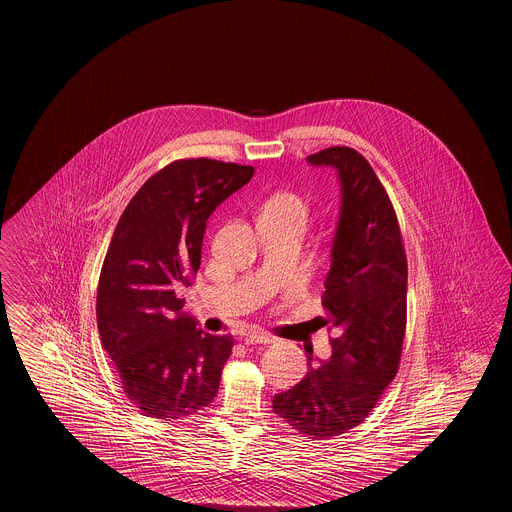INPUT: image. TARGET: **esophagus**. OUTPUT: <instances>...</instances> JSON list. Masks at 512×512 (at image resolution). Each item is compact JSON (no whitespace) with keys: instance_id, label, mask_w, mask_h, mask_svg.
<instances>
[{"instance_id":"esophagus-1","label":"esophagus","mask_w":512,"mask_h":512,"mask_svg":"<svg viewBox=\"0 0 512 512\" xmlns=\"http://www.w3.org/2000/svg\"><path fill=\"white\" fill-rule=\"evenodd\" d=\"M242 340L246 341V343H272L274 341V336H270V334H266V332H259V330H249V332H244L242 334Z\"/></svg>"}]
</instances>
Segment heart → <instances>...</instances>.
I'll return each mask as SVG.
<instances>
[{
  "mask_svg": "<svg viewBox=\"0 0 512 512\" xmlns=\"http://www.w3.org/2000/svg\"><path fill=\"white\" fill-rule=\"evenodd\" d=\"M259 219H270L306 229L310 219V204L296 193H276L264 202Z\"/></svg>",
  "mask_w": 512,
  "mask_h": 512,
  "instance_id": "b5f03b06",
  "label": "heart"
}]
</instances>
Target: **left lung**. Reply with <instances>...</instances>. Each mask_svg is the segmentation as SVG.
<instances>
[{
	"label": "left lung",
	"mask_w": 512,
	"mask_h": 512,
	"mask_svg": "<svg viewBox=\"0 0 512 512\" xmlns=\"http://www.w3.org/2000/svg\"><path fill=\"white\" fill-rule=\"evenodd\" d=\"M340 184V212L325 279L328 358L313 357L295 387L278 392L274 413L313 439L345 434L372 413L398 372L405 336L407 261L398 219L370 163L347 146L308 155Z\"/></svg>",
	"instance_id": "1"
}]
</instances>
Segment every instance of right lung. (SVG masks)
<instances>
[{"instance_id": "add662e5", "label": "right lung", "mask_w": 512, "mask_h": 512, "mask_svg": "<svg viewBox=\"0 0 512 512\" xmlns=\"http://www.w3.org/2000/svg\"><path fill=\"white\" fill-rule=\"evenodd\" d=\"M255 169L182 159L155 172L120 217L97 287V328L129 400L154 419L216 398L233 338L204 332L178 291L201 266L208 217Z\"/></svg>"}]
</instances>
